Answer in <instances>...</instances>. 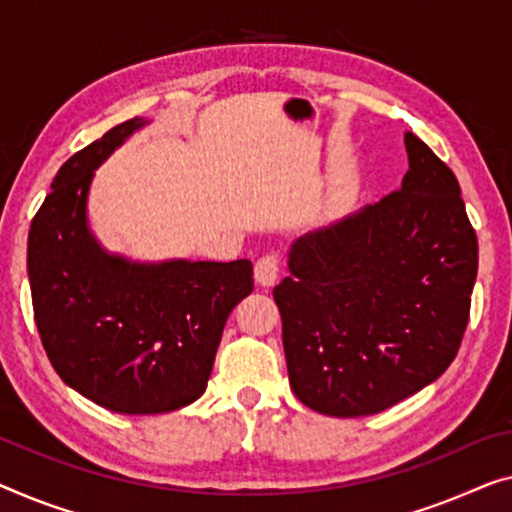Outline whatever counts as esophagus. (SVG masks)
<instances>
[{
	"instance_id": "34e87169",
	"label": "esophagus",
	"mask_w": 512,
	"mask_h": 512,
	"mask_svg": "<svg viewBox=\"0 0 512 512\" xmlns=\"http://www.w3.org/2000/svg\"><path fill=\"white\" fill-rule=\"evenodd\" d=\"M280 273V257L276 253H266L255 262V280L259 285L269 287L278 280Z\"/></svg>"
}]
</instances>
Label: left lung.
<instances>
[{"label": "left lung", "instance_id": "8db88e82", "mask_svg": "<svg viewBox=\"0 0 512 512\" xmlns=\"http://www.w3.org/2000/svg\"><path fill=\"white\" fill-rule=\"evenodd\" d=\"M402 186L301 236L273 287L289 384L338 418L379 414L446 372L469 324L478 239L444 160L404 133Z\"/></svg>", "mask_w": 512, "mask_h": 512}]
</instances>
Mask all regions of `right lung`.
<instances>
[{"label":"right lung","instance_id":"right-lung-1","mask_svg":"<svg viewBox=\"0 0 512 512\" xmlns=\"http://www.w3.org/2000/svg\"><path fill=\"white\" fill-rule=\"evenodd\" d=\"M144 126L110 128L59 167L27 241L36 329L68 386L117 414H163L207 388L225 322L253 292V264H131L87 230L91 170Z\"/></svg>","mask_w":512,"mask_h":512}]
</instances>
